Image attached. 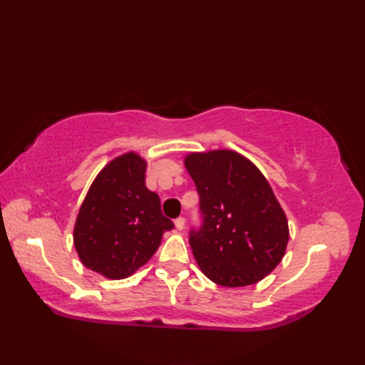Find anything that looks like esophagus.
Listing matches in <instances>:
<instances>
[{
    "instance_id": "obj_1",
    "label": "esophagus",
    "mask_w": 365,
    "mask_h": 365,
    "mask_svg": "<svg viewBox=\"0 0 365 365\" xmlns=\"http://www.w3.org/2000/svg\"><path fill=\"white\" fill-rule=\"evenodd\" d=\"M174 224H175V229L177 230H183L185 229V218H182V216H180V218H177L174 221Z\"/></svg>"
}]
</instances>
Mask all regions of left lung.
<instances>
[{"mask_svg": "<svg viewBox=\"0 0 365 365\" xmlns=\"http://www.w3.org/2000/svg\"><path fill=\"white\" fill-rule=\"evenodd\" d=\"M185 166L199 195L200 226L190 230V246L200 269L222 287L262 281L289 243V222L267 178L232 150L190 153Z\"/></svg>", "mask_w": 365, "mask_h": 365, "instance_id": "1", "label": "left lung"}]
</instances>
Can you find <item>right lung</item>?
I'll return each mask as SVG.
<instances>
[{"label": "right lung", "instance_id": "obj_1", "mask_svg": "<svg viewBox=\"0 0 365 365\" xmlns=\"http://www.w3.org/2000/svg\"><path fill=\"white\" fill-rule=\"evenodd\" d=\"M170 229L158 195L145 187V161L130 152L108 163L91 185L73 243L84 267L123 279L149 262Z\"/></svg>", "mask_w": 365, "mask_h": 365}]
</instances>
